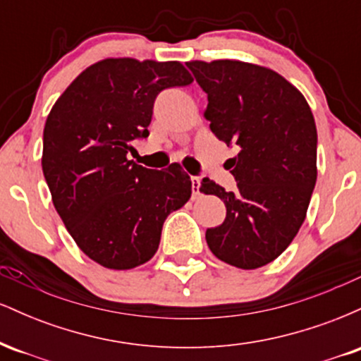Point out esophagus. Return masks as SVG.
<instances>
[{"label": "esophagus", "instance_id": "34e87169", "mask_svg": "<svg viewBox=\"0 0 361 361\" xmlns=\"http://www.w3.org/2000/svg\"><path fill=\"white\" fill-rule=\"evenodd\" d=\"M200 178L198 176H192V188H193V195L197 197V195H200Z\"/></svg>", "mask_w": 361, "mask_h": 361}]
</instances>
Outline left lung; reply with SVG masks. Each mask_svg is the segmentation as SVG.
I'll return each mask as SVG.
<instances>
[{"label":"left lung","instance_id":"left-lung-1","mask_svg":"<svg viewBox=\"0 0 361 361\" xmlns=\"http://www.w3.org/2000/svg\"><path fill=\"white\" fill-rule=\"evenodd\" d=\"M209 97L204 117L226 144H235V192L204 178L200 192L226 204L221 226L207 229L224 263L256 270L288 247L305 221L317 180V130L304 94L281 74L234 59L186 62Z\"/></svg>","mask_w":361,"mask_h":361}]
</instances>
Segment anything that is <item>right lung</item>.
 <instances>
[{"label": "right lung", "instance_id": "1", "mask_svg": "<svg viewBox=\"0 0 361 361\" xmlns=\"http://www.w3.org/2000/svg\"><path fill=\"white\" fill-rule=\"evenodd\" d=\"M178 61L106 57L86 68L54 103L44 127L42 171L52 204L78 247L110 270H132L156 255L173 210L192 195L178 163L163 171L128 159L147 137L159 91L188 86Z\"/></svg>", "mask_w": 361, "mask_h": 361}]
</instances>
